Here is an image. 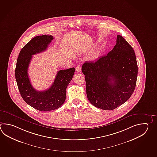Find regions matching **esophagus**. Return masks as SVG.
Listing matches in <instances>:
<instances>
[{
  "label": "esophagus",
  "mask_w": 157,
  "mask_h": 157,
  "mask_svg": "<svg viewBox=\"0 0 157 157\" xmlns=\"http://www.w3.org/2000/svg\"><path fill=\"white\" fill-rule=\"evenodd\" d=\"M81 69H82V65L80 64L78 65L76 67V71H77V73H79L81 71Z\"/></svg>",
  "instance_id": "1"
}]
</instances>
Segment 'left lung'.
Listing matches in <instances>:
<instances>
[{"label": "left lung", "mask_w": 157, "mask_h": 157, "mask_svg": "<svg viewBox=\"0 0 157 157\" xmlns=\"http://www.w3.org/2000/svg\"><path fill=\"white\" fill-rule=\"evenodd\" d=\"M86 96L93 106L112 110L126 102L134 91L138 64L131 45L120 35L109 54L95 62H86Z\"/></svg>", "instance_id": "8db88e82"}]
</instances>
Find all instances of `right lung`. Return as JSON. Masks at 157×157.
Listing matches in <instances>:
<instances>
[{
	"label": "right lung",
	"mask_w": 157,
	"mask_h": 157,
	"mask_svg": "<svg viewBox=\"0 0 157 157\" xmlns=\"http://www.w3.org/2000/svg\"><path fill=\"white\" fill-rule=\"evenodd\" d=\"M53 39L51 35L35 37L22 48L17 61L15 75L20 94L28 105L40 111L54 110L64 103L67 88L75 72L74 67L59 71L52 86L44 91L32 86L28 74L32 56L45 51Z\"/></svg>",
	"instance_id": "1"
}]
</instances>
